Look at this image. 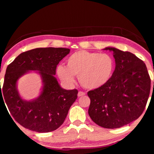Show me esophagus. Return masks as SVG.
<instances>
[{
    "label": "esophagus",
    "mask_w": 154,
    "mask_h": 154,
    "mask_svg": "<svg viewBox=\"0 0 154 154\" xmlns=\"http://www.w3.org/2000/svg\"><path fill=\"white\" fill-rule=\"evenodd\" d=\"M85 94V93L84 92H83V91H79V93H78V97H81V96H83Z\"/></svg>",
    "instance_id": "34e87169"
}]
</instances>
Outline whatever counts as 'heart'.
<instances>
[{
  "label": "heart",
  "mask_w": 154,
  "mask_h": 154,
  "mask_svg": "<svg viewBox=\"0 0 154 154\" xmlns=\"http://www.w3.org/2000/svg\"><path fill=\"white\" fill-rule=\"evenodd\" d=\"M67 67L59 65L57 73L67 84L74 82V75H78L80 84L87 89H96L104 85L112 77L115 61L109 54L79 50L69 55Z\"/></svg>",
  "instance_id": "b5f03b06"
}]
</instances>
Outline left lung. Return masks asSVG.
Returning <instances> with one entry per match:
<instances>
[{
	"mask_svg": "<svg viewBox=\"0 0 154 154\" xmlns=\"http://www.w3.org/2000/svg\"><path fill=\"white\" fill-rule=\"evenodd\" d=\"M113 51L116 67L110 80L89 91L91 119L105 128H119L138 119L143 113L151 89V79L142 60L129 51ZM154 84V83H153Z\"/></svg>",
	"mask_w": 154,
	"mask_h": 154,
	"instance_id": "8db88e82",
	"label": "left lung"
}]
</instances>
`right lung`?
Wrapping results in <instances>:
<instances>
[{"instance_id":"right-lung-1","label":"right lung","mask_w":154,"mask_h":154,"mask_svg":"<svg viewBox=\"0 0 154 154\" xmlns=\"http://www.w3.org/2000/svg\"><path fill=\"white\" fill-rule=\"evenodd\" d=\"M69 51L63 48H35L23 52L8 65L0 97L3 95L11 115L23 127L44 133L64 122L78 91L63 89L54 75L57 65ZM28 70H39L44 83L40 97L32 101L22 100L16 89L17 79Z\"/></svg>"}]
</instances>
